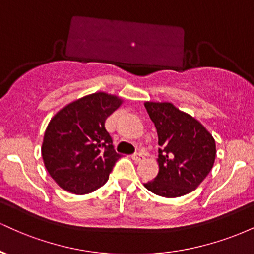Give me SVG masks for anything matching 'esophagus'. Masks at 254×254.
Here are the masks:
<instances>
[{
	"label": "esophagus",
	"instance_id": "obj_1",
	"mask_svg": "<svg viewBox=\"0 0 254 254\" xmlns=\"http://www.w3.org/2000/svg\"><path fill=\"white\" fill-rule=\"evenodd\" d=\"M131 157H132V160L135 162H139V161H142V160L144 159L143 154H142V153H135Z\"/></svg>",
	"mask_w": 254,
	"mask_h": 254
}]
</instances>
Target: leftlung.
Instances as JSON below:
<instances>
[{"instance_id": "left-lung-1", "label": "left lung", "mask_w": 254, "mask_h": 254, "mask_svg": "<svg viewBox=\"0 0 254 254\" xmlns=\"http://www.w3.org/2000/svg\"><path fill=\"white\" fill-rule=\"evenodd\" d=\"M159 137V173L144 184L157 196L190 193L205 179L216 156L214 137L197 119L171 103H145Z\"/></svg>"}]
</instances>
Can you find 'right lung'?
Here are the masks:
<instances>
[{
  "mask_svg": "<svg viewBox=\"0 0 254 254\" xmlns=\"http://www.w3.org/2000/svg\"><path fill=\"white\" fill-rule=\"evenodd\" d=\"M123 103L99 92L72 101L54 116L44 135L46 170L63 190L86 194L101 188L117 160L105 121Z\"/></svg>",
  "mask_w": 254,
  "mask_h": 254,
  "instance_id": "obj_1",
  "label": "right lung"
}]
</instances>
